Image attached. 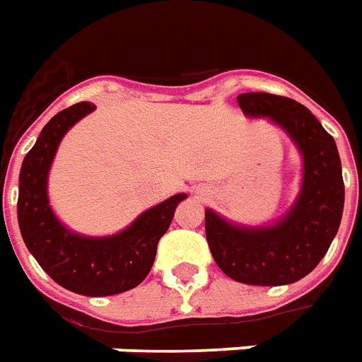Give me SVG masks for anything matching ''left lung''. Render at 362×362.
Here are the masks:
<instances>
[{
    "mask_svg": "<svg viewBox=\"0 0 362 362\" xmlns=\"http://www.w3.org/2000/svg\"><path fill=\"white\" fill-rule=\"evenodd\" d=\"M247 116H269L291 135L304 156V180L297 203L272 227L247 229L204 212L212 257L233 280L250 286H284L320 264L337 235L344 210L342 165L337 142L295 99L274 93H242Z\"/></svg>",
    "mask_w": 362,
    "mask_h": 362,
    "instance_id": "obj_1",
    "label": "left lung"
}]
</instances>
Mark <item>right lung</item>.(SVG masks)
Here are the masks:
<instances>
[{"instance_id": "add662e5", "label": "right lung", "mask_w": 362, "mask_h": 362, "mask_svg": "<svg viewBox=\"0 0 362 362\" xmlns=\"http://www.w3.org/2000/svg\"><path fill=\"white\" fill-rule=\"evenodd\" d=\"M93 109L95 105L82 101L42 127L20 169L18 226L31 255L56 284L86 297H107L133 289L146 278L159 238L186 195L178 193L156 204L115 237L90 238L67 231L48 204V169L62 136Z\"/></svg>"}]
</instances>
